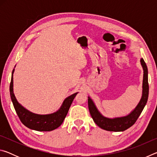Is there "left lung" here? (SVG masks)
I'll return each instance as SVG.
<instances>
[{
	"label": "left lung",
	"instance_id": "left-lung-1",
	"mask_svg": "<svg viewBox=\"0 0 157 157\" xmlns=\"http://www.w3.org/2000/svg\"><path fill=\"white\" fill-rule=\"evenodd\" d=\"M140 63H141L143 71H143L144 74H143L142 98L136 107L128 116L113 119L105 118L101 115V113L98 111L96 107L95 106L94 102L89 97L88 106L89 112L91 113V116L94 119L95 123L100 128L111 132H123L129 128L136 123L147 103L149 94L147 68L143 59H140Z\"/></svg>",
	"mask_w": 157,
	"mask_h": 157
}]
</instances>
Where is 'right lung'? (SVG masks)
Listing matches in <instances>:
<instances>
[{
    "instance_id": "1",
    "label": "right lung",
    "mask_w": 157,
    "mask_h": 157,
    "mask_svg": "<svg viewBox=\"0 0 157 157\" xmlns=\"http://www.w3.org/2000/svg\"><path fill=\"white\" fill-rule=\"evenodd\" d=\"M14 69L12 71L11 82L10 85V96H11L16 112H17L21 123L28 128L41 132L52 131V130L59 127L62 124L63 120L67 115L69 108L78 93H75L66 98L62 107L57 112L48 114V115H38V114L33 113L23 107L16 99L14 92H13V73H14Z\"/></svg>"
}]
</instances>
